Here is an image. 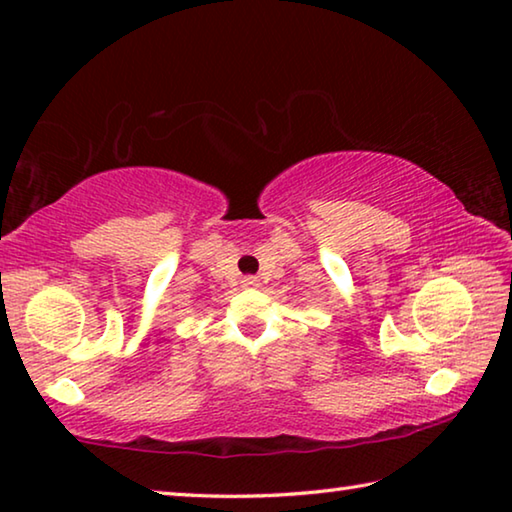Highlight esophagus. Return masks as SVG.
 <instances>
[{"mask_svg":"<svg viewBox=\"0 0 512 512\" xmlns=\"http://www.w3.org/2000/svg\"><path fill=\"white\" fill-rule=\"evenodd\" d=\"M241 284H244L246 289H255V287H259V280H257V277H253V275H246L244 280H241Z\"/></svg>","mask_w":512,"mask_h":512,"instance_id":"obj_1","label":"esophagus"}]
</instances>
